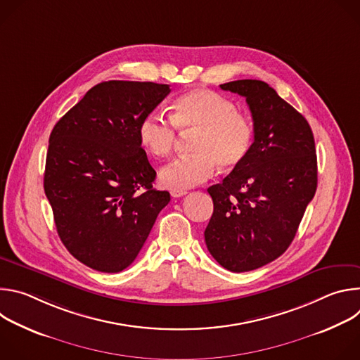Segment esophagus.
<instances>
[{"instance_id": "obj_1", "label": "esophagus", "mask_w": 360, "mask_h": 360, "mask_svg": "<svg viewBox=\"0 0 360 360\" xmlns=\"http://www.w3.org/2000/svg\"><path fill=\"white\" fill-rule=\"evenodd\" d=\"M184 195H186V191H184V189H179V191L172 189V191H171V196H172V198H181V196H184Z\"/></svg>"}]
</instances>
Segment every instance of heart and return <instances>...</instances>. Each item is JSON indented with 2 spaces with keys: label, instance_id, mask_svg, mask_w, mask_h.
Returning <instances> with one entry per match:
<instances>
[{
  "label": "heart",
  "instance_id": "b5f03b06",
  "mask_svg": "<svg viewBox=\"0 0 360 360\" xmlns=\"http://www.w3.org/2000/svg\"><path fill=\"white\" fill-rule=\"evenodd\" d=\"M171 120L158 111L146 114L138 125L141 146L152 157L171 153L176 129L196 131L192 139L195 153L167 164L160 172L168 189H188L214 176L218 164L225 169L240 165L252 149L255 129L250 118L229 98L211 89H191L179 95L171 107Z\"/></svg>",
  "mask_w": 360,
  "mask_h": 360
}]
</instances>
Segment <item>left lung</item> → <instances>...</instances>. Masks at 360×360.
<instances>
[{
  "mask_svg": "<svg viewBox=\"0 0 360 360\" xmlns=\"http://www.w3.org/2000/svg\"><path fill=\"white\" fill-rule=\"evenodd\" d=\"M246 98L255 138L245 161L208 188L214 214L205 242L231 272L258 269L292 243L318 186L312 129L276 91L259 79L219 85Z\"/></svg>",
  "mask_w": 360,
  "mask_h": 360,
  "instance_id": "obj_1",
  "label": "left lung"
}]
</instances>
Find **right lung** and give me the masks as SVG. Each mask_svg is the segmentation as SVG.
<instances>
[{
    "label": "right lung",
    "mask_w": 360,
    "mask_h": 360,
    "mask_svg": "<svg viewBox=\"0 0 360 360\" xmlns=\"http://www.w3.org/2000/svg\"><path fill=\"white\" fill-rule=\"evenodd\" d=\"M169 85L105 81L54 127L44 191L61 242L75 259L107 274L128 268L171 200L152 188L157 172L138 139L141 120Z\"/></svg>",
    "instance_id": "add662e5"
}]
</instances>
